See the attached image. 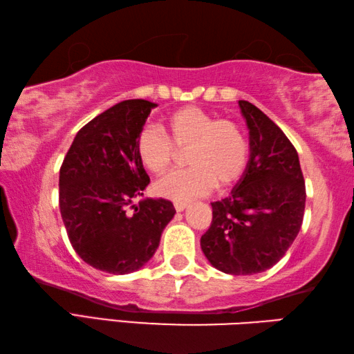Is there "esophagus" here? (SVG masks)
Listing matches in <instances>:
<instances>
[{
  "mask_svg": "<svg viewBox=\"0 0 354 354\" xmlns=\"http://www.w3.org/2000/svg\"><path fill=\"white\" fill-rule=\"evenodd\" d=\"M187 207H188V203H187V202H176V203H174V208H176L178 213L183 212V209L187 208Z\"/></svg>",
  "mask_w": 354,
  "mask_h": 354,
  "instance_id": "esophagus-1",
  "label": "esophagus"
}]
</instances>
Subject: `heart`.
Segmentation results:
<instances>
[{"label": "heart", "instance_id": "heart-1", "mask_svg": "<svg viewBox=\"0 0 354 354\" xmlns=\"http://www.w3.org/2000/svg\"><path fill=\"white\" fill-rule=\"evenodd\" d=\"M166 135L146 126L136 136V155L152 174H163L177 151H187L188 169L171 172L155 183V193L174 202H189L216 188H232L245 176L250 142L239 122L199 107H182L166 116Z\"/></svg>", "mask_w": 354, "mask_h": 354}]
</instances>
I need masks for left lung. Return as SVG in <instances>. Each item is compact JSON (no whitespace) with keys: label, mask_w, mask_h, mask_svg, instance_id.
<instances>
[{"label":"left lung","mask_w":354,"mask_h":354,"mask_svg":"<svg viewBox=\"0 0 354 354\" xmlns=\"http://www.w3.org/2000/svg\"><path fill=\"white\" fill-rule=\"evenodd\" d=\"M239 107L250 135L249 167L230 196L212 203L201 247L218 270L253 275L275 266L294 243L306 189L299 153L283 130L249 101Z\"/></svg>","instance_id":"1"}]
</instances>
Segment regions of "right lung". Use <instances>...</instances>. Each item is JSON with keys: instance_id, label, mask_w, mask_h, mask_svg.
Segmentation results:
<instances>
[{"instance_id": "right-lung-1", "label": "right lung", "mask_w": 354, "mask_h": 354, "mask_svg": "<svg viewBox=\"0 0 354 354\" xmlns=\"http://www.w3.org/2000/svg\"><path fill=\"white\" fill-rule=\"evenodd\" d=\"M153 107L145 99H127L93 118L60 167L59 205L73 249L86 264L113 275L141 269L176 214L166 199L132 205L149 185L136 136Z\"/></svg>"}]
</instances>
